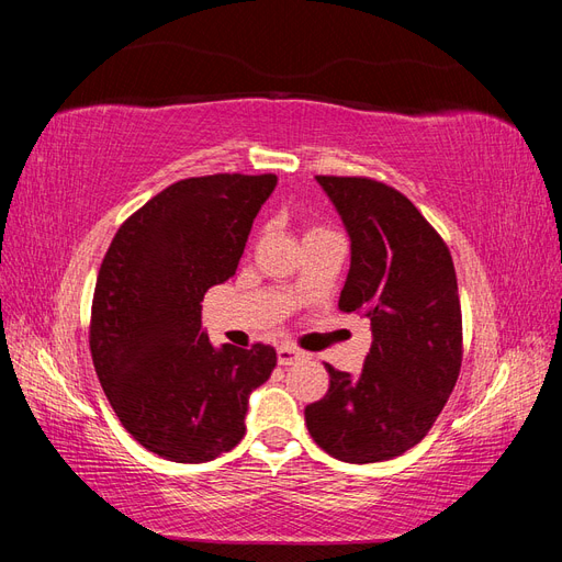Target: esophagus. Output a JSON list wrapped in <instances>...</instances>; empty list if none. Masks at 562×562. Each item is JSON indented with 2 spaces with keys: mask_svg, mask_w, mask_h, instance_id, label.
<instances>
[{
  "mask_svg": "<svg viewBox=\"0 0 562 562\" xmlns=\"http://www.w3.org/2000/svg\"><path fill=\"white\" fill-rule=\"evenodd\" d=\"M300 359H304V351H300V349H295V347H291V345H283V347L277 349V361H279V366H293V363H297Z\"/></svg>",
  "mask_w": 562,
  "mask_h": 562,
  "instance_id": "obj_1",
  "label": "esophagus"
}]
</instances>
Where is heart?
I'll use <instances>...</instances> for the list:
<instances>
[{"label":"heart","instance_id":"1","mask_svg":"<svg viewBox=\"0 0 562 562\" xmlns=\"http://www.w3.org/2000/svg\"><path fill=\"white\" fill-rule=\"evenodd\" d=\"M321 234H333V229L323 227V225H312V227H307V232H304V239H312V236H321Z\"/></svg>","mask_w":562,"mask_h":562}]
</instances>
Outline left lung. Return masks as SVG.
I'll list each match as a JSON object with an SVG mask.
<instances>
[{"mask_svg": "<svg viewBox=\"0 0 562 562\" xmlns=\"http://www.w3.org/2000/svg\"><path fill=\"white\" fill-rule=\"evenodd\" d=\"M351 239L339 310L370 318L361 375L326 363V396L304 407L316 446L349 464L398 457L429 434L462 368L452 255L415 203L372 178L316 176Z\"/></svg>", "mask_w": 562, "mask_h": 562, "instance_id": "left-lung-1", "label": "left lung"}]
</instances>
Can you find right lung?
I'll list each match as a JSON object with an SVG mask.
<instances>
[{
	"label": "right lung",
	"instance_id": "add662e5",
	"mask_svg": "<svg viewBox=\"0 0 562 562\" xmlns=\"http://www.w3.org/2000/svg\"><path fill=\"white\" fill-rule=\"evenodd\" d=\"M277 176L178 180L119 227L100 265L89 345L124 429L180 464L211 462L246 434L252 389L277 366L269 345L215 349L201 300L239 265Z\"/></svg>",
	"mask_w": 562,
	"mask_h": 562
}]
</instances>
